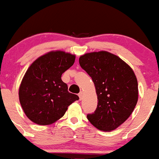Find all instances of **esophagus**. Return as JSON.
Segmentation results:
<instances>
[{"instance_id": "34e87169", "label": "esophagus", "mask_w": 159, "mask_h": 159, "mask_svg": "<svg viewBox=\"0 0 159 159\" xmlns=\"http://www.w3.org/2000/svg\"><path fill=\"white\" fill-rule=\"evenodd\" d=\"M82 96H83V92H82V91H81V92H80L79 93H78V96H79L80 100L82 99Z\"/></svg>"}]
</instances>
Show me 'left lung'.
I'll return each mask as SVG.
<instances>
[{
	"label": "left lung",
	"instance_id": "obj_1",
	"mask_svg": "<svg viewBox=\"0 0 159 159\" xmlns=\"http://www.w3.org/2000/svg\"><path fill=\"white\" fill-rule=\"evenodd\" d=\"M79 63L92 78L97 94V107L87 119L98 130H114L130 116L138 102L134 71L119 57L105 51L87 53L80 57Z\"/></svg>",
	"mask_w": 159,
	"mask_h": 159
}]
</instances>
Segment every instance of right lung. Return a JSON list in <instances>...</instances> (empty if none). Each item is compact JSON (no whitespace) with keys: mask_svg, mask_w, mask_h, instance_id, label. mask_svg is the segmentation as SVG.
Here are the masks:
<instances>
[{"mask_svg":"<svg viewBox=\"0 0 159 159\" xmlns=\"http://www.w3.org/2000/svg\"><path fill=\"white\" fill-rule=\"evenodd\" d=\"M75 55L62 51L50 52L30 66L19 87V101L29 120L38 125L54 123L65 114L69 105L79 99L68 91L61 80L74 64Z\"/></svg>","mask_w":159,"mask_h":159,"instance_id":"right-lung-1","label":"right lung"}]
</instances>
